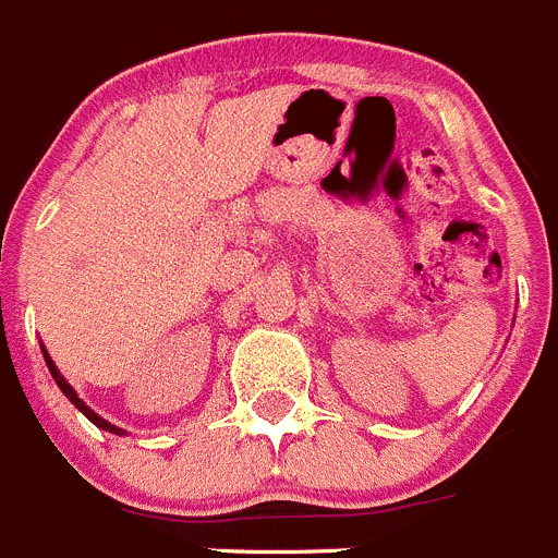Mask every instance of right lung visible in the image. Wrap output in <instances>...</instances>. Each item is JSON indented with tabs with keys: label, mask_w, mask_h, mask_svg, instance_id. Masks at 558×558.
Masks as SVG:
<instances>
[{
	"label": "right lung",
	"mask_w": 558,
	"mask_h": 558,
	"mask_svg": "<svg viewBox=\"0 0 558 558\" xmlns=\"http://www.w3.org/2000/svg\"><path fill=\"white\" fill-rule=\"evenodd\" d=\"M44 357H46V366H49L51 377H54L57 388H60V390H62V393H65V397H68V399H71V404H74V408H76V410H80V413H82V415H87V418H90V421H93V424H96V426H98V429H107V432H112V435H123V429H121V426H114V424H109V421H104V418H101V415H98V413H93V410H90V408H87V404H85V402H82V399H80V397H76V390H74V388H71V385H68V383H65V377H62V374H60V372H57L54 361H51V357H49V352H46V347H44Z\"/></svg>",
	"instance_id": "right-lung-1"
}]
</instances>
